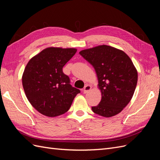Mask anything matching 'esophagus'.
I'll use <instances>...</instances> for the list:
<instances>
[{
  "label": "esophagus",
  "instance_id": "1",
  "mask_svg": "<svg viewBox=\"0 0 160 160\" xmlns=\"http://www.w3.org/2000/svg\"><path fill=\"white\" fill-rule=\"evenodd\" d=\"M91 89V85H87L85 88H84V89H83V93H88V92Z\"/></svg>",
  "mask_w": 160,
  "mask_h": 160
}]
</instances>
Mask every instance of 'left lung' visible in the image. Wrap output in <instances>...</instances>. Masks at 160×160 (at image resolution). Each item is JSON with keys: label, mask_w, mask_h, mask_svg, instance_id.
Returning <instances> with one entry per match:
<instances>
[{"label": "left lung", "mask_w": 160, "mask_h": 160, "mask_svg": "<svg viewBox=\"0 0 160 160\" xmlns=\"http://www.w3.org/2000/svg\"><path fill=\"white\" fill-rule=\"evenodd\" d=\"M79 54L94 67L101 100L91 109L96 114L110 118L119 113L129 103L138 82V71L123 51L108 45L82 50Z\"/></svg>", "instance_id": "left-lung-1"}]
</instances>
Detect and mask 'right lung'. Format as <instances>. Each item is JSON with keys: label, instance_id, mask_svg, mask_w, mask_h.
<instances>
[{"label": "right lung", "instance_id": "add662e5", "mask_svg": "<svg viewBox=\"0 0 160 160\" xmlns=\"http://www.w3.org/2000/svg\"><path fill=\"white\" fill-rule=\"evenodd\" d=\"M77 51L48 47L28 62L22 77L23 89L28 101L40 113L51 118L64 114L80 93L62 72V67Z\"/></svg>", "mask_w": 160, "mask_h": 160}]
</instances>
